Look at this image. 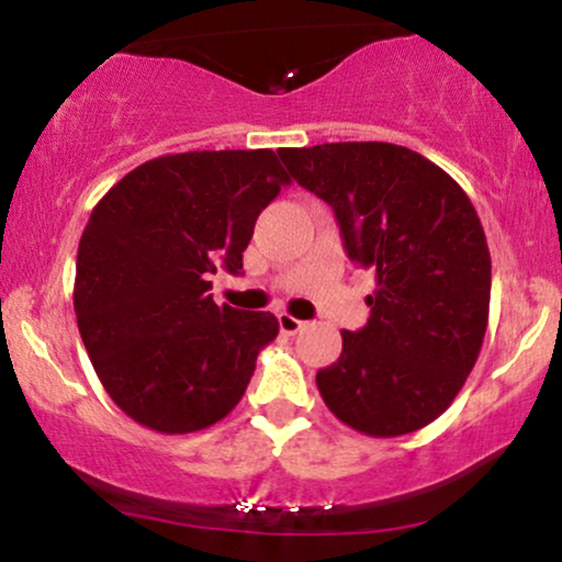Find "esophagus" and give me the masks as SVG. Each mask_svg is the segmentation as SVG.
Segmentation results:
<instances>
[{
    "instance_id": "1",
    "label": "esophagus",
    "mask_w": 562,
    "mask_h": 562,
    "mask_svg": "<svg viewBox=\"0 0 562 562\" xmlns=\"http://www.w3.org/2000/svg\"><path fill=\"white\" fill-rule=\"evenodd\" d=\"M277 322H280V333H285V335H295V333H301V330H303V325H306V322H301V319L290 317V314H280V317H277Z\"/></svg>"
}]
</instances>
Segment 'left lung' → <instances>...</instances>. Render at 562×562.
Listing matches in <instances>:
<instances>
[{
  "label": "left lung",
  "instance_id": "left-lung-1",
  "mask_svg": "<svg viewBox=\"0 0 562 562\" xmlns=\"http://www.w3.org/2000/svg\"><path fill=\"white\" fill-rule=\"evenodd\" d=\"M290 177L325 200L346 256L378 277L370 319L344 330L317 389L340 423L367 436L420 430L454 402L488 322L492 256L462 187L391 142L285 147Z\"/></svg>",
  "mask_w": 562,
  "mask_h": 562
}]
</instances>
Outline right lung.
Masks as SVG:
<instances>
[{"label": "right lung", "mask_w": 562, "mask_h": 562, "mask_svg": "<svg viewBox=\"0 0 562 562\" xmlns=\"http://www.w3.org/2000/svg\"><path fill=\"white\" fill-rule=\"evenodd\" d=\"M272 150H195L128 171L94 205L74 308L108 396L158 434L227 417L277 317L216 306L211 274L243 272L263 209L290 182Z\"/></svg>", "instance_id": "add662e5"}]
</instances>
